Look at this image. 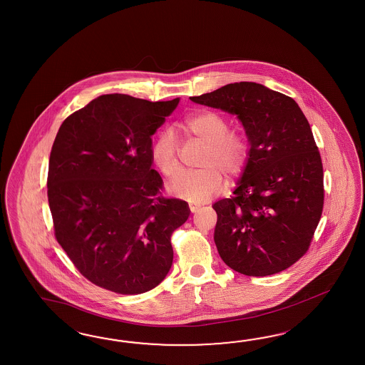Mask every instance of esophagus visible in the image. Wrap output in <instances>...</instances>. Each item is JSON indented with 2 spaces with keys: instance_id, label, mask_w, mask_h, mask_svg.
I'll return each instance as SVG.
<instances>
[{
  "instance_id": "obj_1",
  "label": "esophagus",
  "mask_w": 365,
  "mask_h": 365,
  "mask_svg": "<svg viewBox=\"0 0 365 365\" xmlns=\"http://www.w3.org/2000/svg\"><path fill=\"white\" fill-rule=\"evenodd\" d=\"M197 210H199V206H197V205H190V211L191 212H197Z\"/></svg>"
}]
</instances>
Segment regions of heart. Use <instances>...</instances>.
Here are the masks:
<instances>
[{
  "label": "heart",
  "instance_id": "obj_1",
  "mask_svg": "<svg viewBox=\"0 0 365 365\" xmlns=\"http://www.w3.org/2000/svg\"><path fill=\"white\" fill-rule=\"evenodd\" d=\"M182 126L194 138L206 143L199 166L185 173L170 185V191L191 202H206L223 187V175L235 178L243 173L251 155V143L245 133L230 130L228 119L211 110L192 113L182 120ZM154 165L165 177H178L179 142L173 130L165 128L158 134L151 148Z\"/></svg>",
  "mask_w": 365,
  "mask_h": 365
}]
</instances>
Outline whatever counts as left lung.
<instances>
[{
	"label": "left lung",
	"instance_id": "8db88e82",
	"mask_svg": "<svg viewBox=\"0 0 365 365\" xmlns=\"http://www.w3.org/2000/svg\"><path fill=\"white\" fill-rule=\"evenodd\" d=\"M235 114L251 155L234 197L214 203V240L227 266L247 276L284 271L308 251L324 206L323 163L294 99L255 82L190 97Z\"/></svg>",
	"mask_w": 365,
	"mask_h": 365
}]
</instances>
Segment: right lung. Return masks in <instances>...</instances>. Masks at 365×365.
I'll list each match as a JSON object with an SVG mask.
<instances>
[{
  "instance_id": "right-lung-1",
  "label": "right lung",
  "mask_w": 365,
  "mask_h": 365,
  "mask_svg": "<svg viewBox=\"0 0 365 365\" xmlns=\"http://www.w3.org/2000/svg\"><path fill=\"white\" fill-rule=\"evenodd\" d=\"M178 103L101 96L70 114L54 139L48 173L54 235L81 275L111 292H148L173 264L171 235L190 208L162 195L151 135Z\"/></svg>"
}]
</instances>
